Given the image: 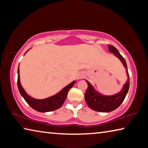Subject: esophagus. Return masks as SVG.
I'll return each instance as SVG.
<instances>
[{"instance_id":"1","label":"esophagus","mask_w":148,"mask_h":148,"mask_svg":"<svg viewBox=\"0 0 148 148\" xmlns=\"http://www.w3.org/2000/svg\"><path fill=\"white\" fill-rule=\"evenodd\" d=\"M84 75L82 74H77V77H76V78H77V79H80L81 78V77L83 76Z\"/></svg>"}]
</instances>
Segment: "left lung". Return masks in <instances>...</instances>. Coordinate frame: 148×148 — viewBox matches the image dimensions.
Instances as JSON below:
<instances>
[{
    "label": "left lung",
    "instance_id": "left-lung-1",
    "mask_svg": "<svg viewBox=\"0 0 148 148\" xmlns=\"http://www.w3.org/2000/svg\"><path fill=\"white\" fill-rule=\"evenodd\" d=\"M108 49L110 53H114V56L117 57L122 62L123 65L126 69L127 80L126 83L123 86L122 89L119 92L113 95H104L97 91L90 82L85 79L88 85L86 92L85 93V100L90 108L100 112H110L117 109L123 102L128 92L130 85L129 75L125 59L114 46L108 45Z\"/></svg>",
    "mask_w": 148,
    "mask_h": 148
}]
</instances>
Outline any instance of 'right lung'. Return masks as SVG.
Here are the masks:
<instances>
[{
	"instance_id": "right-lung-1",
	"label": "right lung",
	"mask_w": 148,
	"mask_h": 148,
	"mask_svg": "<svg viewBox=\"0 0 148 148\" xmlns=\"http://www.w3.org/2000/svg\"><path fill=\"white\" fill-rule=\"evenodd\" d=\"M29 50H27V51ZM27 51H26V53ZM19 66L18 69H17V87H18L20 94L32 108L40 112H51L61 108L66 99L67 94H68L69 90L73 87L74 84L76 83V81H73L71 84H69L68 86L64 87L63 89H62L61 91L56 95H52V96L47 97V98L44 99H34L29 95L21 86V82H20Z\"/></svg>"
}]
</instances>
